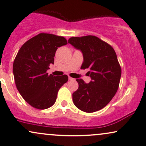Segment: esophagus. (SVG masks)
<instances>
[{
    "mask_svg": "<svg viewBox=\"0 0 146 146\" xmlns=\"http://www.w3.org/2000/svg\"><path fill=\"white\" fill-rule=\"evenodd\" d=\"M68 80H71V81H72V80H74L75 79L72 78H71V77H68Z\"/></svg>",
    "mask_w": 146,
    "mask_h": 146,
    "instance_id": "34e87169",
    "label": "esophagus"
}]
</instances>
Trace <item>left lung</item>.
I'll return each instance as SVG.
<instances>
[{
  "label": "left lung",
  "mask_w": 146,
  "mask_h": 146,
  "mask_svg": "<svg viewBox=\"0 0 146 146\" xmlns=\"http://www.w3.org/2000/svg\"><path fill=\"white\" fill-rule=\"evenodd\" d=\"M68 43L82 52L81 68H88L91 81L78 79V89L73 93L75 106L86 113L102 109L111 101L119 85L121 69L113 48L95 36L72 37Z\"/></svg>",
  "instance_id": "1"
}]
</instances>
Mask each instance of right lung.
<instances>
[{
  "mask_svg": "<svg viewBox=\"0 0 146 146\" xmlns=\"http://www.w3.org/2000/svg\"><path fill=\"white\" fill-rule=\"evenodd\" d=\"M66 44L62 36L41 33L18 51L13 64L15 83L21 96L33 108L43 110L52 106L58 90L68 81L66 75L54 76L46 73L54 63L56 50Z\"/></svg>",
  "mask_w": 146,
  "mask_h": 146,
  "instance_id": "obj_1",
  "label": "right lung"
}]
</instances>
